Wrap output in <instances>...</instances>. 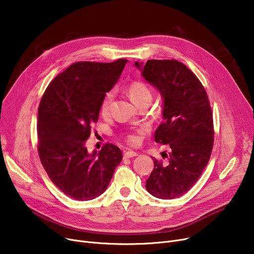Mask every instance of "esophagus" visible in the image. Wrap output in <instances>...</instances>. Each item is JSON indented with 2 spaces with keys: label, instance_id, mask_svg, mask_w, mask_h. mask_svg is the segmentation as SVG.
Listing matches in <instances>:
<instances>
[{
  "label": "esophagus",
  "instance_id": "obj_1",
  "mask_svg": "<svg viewBox=\"0 0 254 254\" xmlns=\"http://www.w3.org/2000/svg\"><path fill=\"white\" fill-rule=\"evenodd\" d=\"M137 155H138V153L136 151H131V150L126 151L124 153V157L125 158H130V157H134V156H137Z\"/></svg>",
  "mask_w": 254,
  "mask_h": 254
}]
</instances>
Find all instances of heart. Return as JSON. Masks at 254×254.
I'll return each mask as SVG.
<instances>
[{"mask_svg": "<svg viewBox=\"0 0 254 254\" xmlns=\"http://www.w3.org/2000/svg\"><path fill=\"white\" fill-rule=\"evenodd\" d=\"M127 91L130 100L134 102L136 105H139L143 102H150L152 99V89L151 87L142 80H134L127 86ZM113 99V91H107L100 104V111L103 115L108 114L110 106ZM142 136V129H134L127 131L125 134L126 141L130 145H137Z\"/></svg>", "mask_w": 254, "mask_h": 254, "instance_id": "heart-1", "label": "heart"}]
</instances>
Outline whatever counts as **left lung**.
Here are the masks:
<instances>
[{
  "instance_id": "1",
  "label": "left lung",
  "mask_w": 254,
  "mask_h": 254,
  "mask_svg": "<svg viewBox=\"0 0 254 254\" xmlns=\"http://www.w3.org/2000/svg\"><path fill=\"white\" fill-rule=\"evenodd\" d=\"M135 64L141 69L138 62ZM142 75L164 98V119L154 140L171 148L163 153L166 163L152 157L154 169L146 190L158 198H176L192 188L208 165L214 144L213 112L205 87L184 64L149 60Z\"/></svg>"
}]
</instances>
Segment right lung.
<instances>
[{
    "instance_id": "add662e5",
    "label": "right lung",
    "mask_w": 254,
    "mask_h": 254,
    "mask_svg": "<svg viewBox=\"0 0 254 254\" xmlns=\"http://www.w3.org/2000/svg\"><path fill=\"white\" fill-rule=\"evenodd\" d=\"M127 60L77 62L47 86L38 108V153L50 180L68 196L88 201L108 188L123 153L107 143L87 152L85 142L97 123L100 104L122 74Z\"/></svg>"
}]
</instances>
